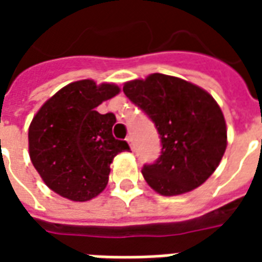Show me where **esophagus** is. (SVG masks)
Masks as SVG:
<instances>
[{
    "label": "esophagus",
    "mask_w": 262,
    "mask_h": 262,
    "mask_svg": "<svg viewBox=\"0 0 262 262\" xmlns=\"http://www.w3.org/2000/svg\"><path fill=\"white\" fill-rule=\"evenodd\" d=\"M126 142H127V143H129V144H130V148H132V150L135 148V147H133V137H132V135H129V136L126 137Z\"/></svg>",
    "instance_id": "1"
}]
</instances>
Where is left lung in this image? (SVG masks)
Returning <instances> with one entry per match:
<instances>
[{"label":"left lung","instance_id":"1","mask_svg":"<svg viewBox=\"0 0 262 262\" xmlns=\"http://www.w3.org/2000/svg\"><path fill=\"white\" fill-rule=\"evenodd\" d=\"M123 92L153 120L161 139V156L142 170L148 185L164 196L202 185L227 146L225 116L213 97L192 82L159 73L127 81Z\"/></svg>","mask_w":262,"mask_h":262}]
</instances>
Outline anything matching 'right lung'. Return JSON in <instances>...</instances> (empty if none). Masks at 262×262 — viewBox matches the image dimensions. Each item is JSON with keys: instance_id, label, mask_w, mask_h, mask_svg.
Masks as SVG:
<instances>
[{"instance_id": "1", "label": "right lung", "mask_w": 262, "mask_h": 262, "mask_svg": "<svg viewBox=\"0 0 262 262\" xmlns=\"http://www.w3.org/2000/svg\"><path fill=\"white\" fill-rule=\"evenodd\" d=\"M120 88L92 80L63 86L43 103L29 126V156L45 184L60 196L85 202L102 192L116 154L130 150L112 135L114 114L101 115L98 105Z\"/></svg>"}]
</instances>
